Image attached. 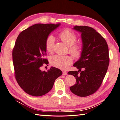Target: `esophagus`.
<instances>
[{
    "label": "esophagus",
    "mask_w": 120,
    "mask_h": 120,
    "mask_svg": "<svg viewBox=\"0 0 120 120\" xmlns=\"http://www.w3.org/2000/svg\"><path fill=\"white\" fill-rule=\"evenodd\" d=\"M62 73H63V75H67V72L66 71H62Z\"/></svg>",
    "instance_id": "esophagus-1"
}]
</instances>
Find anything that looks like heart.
<instances>
[{
  "label": "heart",
  "mask_w": 120,
  "mask_h": 120,
  "mask_svg": "<svg viewBox=\"0 0 120 120\" xmlns=\"http://www.w3.org/2000/svg\"><path fill=\"white\" fill-rule=\"evenodd\" d=\"M62 41L69 47V52L75 58H78L81 53V47L80 45L75 44L77 40V36L71 30L67 29L62 31L59 35ZM55 38L52 35L48 37L45 40V47L48 52H52ZM73 61L72 57L69 56L54 55L50 58V62L53 67L59 69H66Z\"/></svg>",
  "instance_id": "b5f03b06"
}]
</instances>
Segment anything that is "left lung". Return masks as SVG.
I'll use <instances>...</instances> for the list:
<instances>
[{"mask_svg":"<svg viewBox=\"0 0 120 120\" xmlns=\"http://www.w3.org/2000/svg\"><path fill=\"white\" fill-rule=\"evenodd\" d=\"M73 29L81 33L82 47L79 59L73 65L79 70L68 73L75 78L77 82L70 89L78 96L87 97L98 90L107 72L108 45L103 37L92 28L75 26Z\"/></svg>","mask_w":120,"mask_h":120,"instance_id":"obj_1","label":"left lung"}]
</instances>
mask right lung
Instances as JSON below:
<instances>
[{
    "label": "right lung",
    "mask_w": 120,
    "mask_h": 120,
    "mask_svg": "<svg viewBox=\"0 0 120 120\" xmlns=\"http://www.w3.org/2000/svg\"><path fill=\"white\" fill-rule=\"evenodd\" d=\"M60 26L37 23L20 32L17 38L12 51L15 77L21 88L32 96L40 97L49 92L56 79L62 74L55 67H51L47 72L40 69L43 64H48L44 58L45 40Z\"/></svg>",
    "instance_id": "right-lung-1"
}]
</instances>
